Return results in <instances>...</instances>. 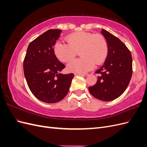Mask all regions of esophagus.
Listing matches in <instances>:
<instances>
[{
    "label": "esophagus",
    "mask_w": 147,
    "mask_h": 147,
    "mask_svg": "<svg viewBox=\"0 0 147 147\" xmlns=\"http://www.w3.org/2000/svg\"><path fill=\"white\" fill-rule=\"evenodd\" d=\"M75 75H80V76L82 77H87L88 74H75Z\"/></svg>",
    "instance_id": "esophagus-1"
}]
</instances>
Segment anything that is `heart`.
I'll return each instance as SVG.
<instances>
[{"label": "heart", "mask_w": 147, "mask_h": 147, "mask_svg": "<svg viewBox=\"0 0 147 147\" xmlns=\"http://www.w3.org/2000/svg\"><path fill=\"white\" fill-rule=\"evenodd\" d=\"M67 43L57 41L54 46L56 57L63 63H67L79 51L81 57L71 61L67 65L70 72L83 74L101 64L108 54V46L105 38L99 34L78 32L69 35Z\"/></svg>", "instance_id": "1"}]
</instances>
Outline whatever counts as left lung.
<instances>
[{
  "mask_svg": "<svg viewBox=\"0 0 147 147\" xmlns=\"http://www.w3.org/2000/svg\"><path fill=\"white\" fill-rule=\"evenodd\" d=\"M108 46V55L104 64L96 71L97 82L89 87L91 94L102 101L118 98L126 90L132 77V59L126 46L111 33L102 29Z\"/></svg>",
  "mask_w": 147,
  "mask_h": 147,
  "instance_id": "1",
  "label": "left lung"
}]
</instances>
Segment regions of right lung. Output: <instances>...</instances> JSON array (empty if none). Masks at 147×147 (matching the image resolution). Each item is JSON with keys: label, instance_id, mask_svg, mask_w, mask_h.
Segmentation results:
<instances>
[{"label": "right lung", "instance_id": "1", "mask_svg": "<svg viewBox=\"0 0 147 147\" xmlns=\"http://www.w3.org/2000/svg\"><path fill=\"white\" fill-rule=\"evenodd\" d=\"M61 31L50 29L30 42L24 60V77L30 91L38 100L48 104L64 98L74 77L73 74L61 73L65 65L54 53Z\"/></svg>", "mask_w": 147, "mask_h": 147}]
</instances>
